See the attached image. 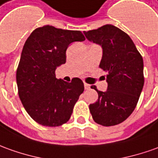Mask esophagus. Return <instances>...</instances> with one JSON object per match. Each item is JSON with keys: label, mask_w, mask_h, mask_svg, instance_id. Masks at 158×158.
<instances>
[{"label": "esophagus", "mask_w": 158, "mask_h": 158, "mask_svg": "<svg viewBox=\"0 0 158 158\" xmlns=\"http://www.w3.org/2000/svg\"><path fill=\"white\" fill-rule=\"evenodd\" d=\"M84 88H85V89H89L90 85L89 84H88V83H84Z\"/></svg>", "instance_id": "esophagus-1"}]
</instances>
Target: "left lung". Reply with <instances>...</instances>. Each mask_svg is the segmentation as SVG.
Wrapping results in <instances>:
<instances>
[{"mask_svg": "<svg viewBox=\"0 0 158 158\" xmlns=\"http://www.w3.org/2000/svg\"><path fill=\"white\" fill-rule=\"evenodd\" d=\"M87 40L102 48L100 68L107 73V89L97 91V102L89 105L94 122L104 127L126 120L139 102L143 87V57L126 32L113 25L83 31Z\"/></svg>", "mask_w": 158, "mask_h": 158, "instance_id": "8db88e82", "label": "left lung"}]
</instances>
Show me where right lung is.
I'll list each match as a JSON object with an SVG mask.
<instances>
[{
    "label": "right lung",
    "mask_w": 158,
    "mask_h": 158,
    "mask_svg": "<svg viewBox=\"0 0 158 158\" xmlns=\"http://www.w3.org/2000/svg\"><path fill=\"white\" fill-rule=\"evenodd\" d=\"M84 40L80 31L52 26L39 27L28 37L23 46L16 81L23 106L37 123L59 127L70 118L84 85L77 77L71 82L56 79L55 70L66 63L69 45Z\"/></svg>",
    "instance_id": "add662e5"
}]
</instances>
